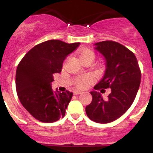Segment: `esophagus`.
I'll use <instances>...</instances> for the list:
<instances>
[{
    "instance_id": "obj_1",
    "label": "esophagus",
    "mask_w": 153,
    "mask_h": 153,
    "mask_svg": "<svg viewBox=\"0 0 153 153\" xmlns=\"http://www.w3.org/2000/svg\"><path fill=\"white\" fill-rule=\"evenodd\" d=\"M81 94V91H74V94L75 95H78V94Z\"/></svg>"
}]
</instances>
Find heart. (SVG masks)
Listing matches in <instances>:
<instances>
[{"mask_svg": "<svg viewBox=\"0 0 153 153\" xmlns=\"http://www.w3.org/2000/svg\"><path fill=\"white\" fill-rule=\"evenodd\" d=\"M80 58L81 59V61L85 60V59H91L94 60V54L91 50H83L80 53ZM92 81V78L91 76H85L83 78L78 79L76 82L77 86L79 88H85L88 85L91 83V82Z\"/></svg>", "mask_w": 153, "mask_h": 153, "instance_id": "heart-1", "label": "heart"}]
</instances>
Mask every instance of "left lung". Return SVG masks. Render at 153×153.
Segmentation results:
<instances>
[{"label":"left lung","instance_id":"8db88e82","mask_svg":"<svg viewBox=\"0 0 153 153\" xmlns=\"http://www.w3.org/2000/svg\"><path fill=\"white\" fill-rule=\"evenodd\" d=\"M94 45L106 62L104 75L94 89L103 91L110 88L111 91L106 101L99 92H90L93 99L85 107V112L91 120L106 124L122 117L134 102L141 81V72L134 53L121 44L103 41Z\"/></svg>","mask_w":153,"mask_h":153}]
</instances>
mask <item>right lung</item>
Returning a JSON list of instances; mask_svg holds the SVG:
<instances>
[{"instance_id":"right-lung-1","label":"right lung","mask_w":153,"mask_h":153,"mask_svg":"<svg viewBox=\"0 0 153 153\" xmlns=\"http://www.w3.org/2000/svg\"><path fill=\"white\" fill-rule=\"evenodd\" d=\"M80 42L60 40L44 42L33 47L19 62L16 73V88L23 106L40 122L52 123L65 117L73 94L52 88L53 75L62 71L67 56Z\"/></svg>"}]
</instances>
